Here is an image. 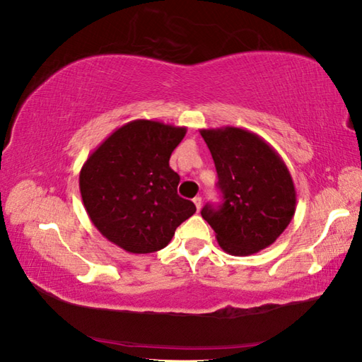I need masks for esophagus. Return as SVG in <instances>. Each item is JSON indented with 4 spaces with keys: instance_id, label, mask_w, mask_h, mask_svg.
Listing matches in <instances>:
<instances>
[{
    "instance_id": "esophagus-1",
    "label": "esophagus",
    "mask_w": 362,
    "mask_h": 362,
    "mask_svg": "<svg viewBox=\"0 0 362 362\" xmlns=\"http://www.w3.org/2000/svg\"><path fill=\"white\" fill-rule=\"evenodd\" d=\"M193 203H194V206H196V209H201V203H203V199L199 198V196H196V198H193Z\"/></svg>"
}]
</instances>
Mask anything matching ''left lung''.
I'll use <instances>...</instances> for the list:
<instances>
[{"label":"left lung","instance_id":"left-lung-1","mask_svg":"<svg viewBox=\"0 0 362 362\" xmlns=\"http://www.w3.org/2000/svg\"><path fill=\"white\" fill-rule=\"evenodd\" d=\"M218 175L223 204L201 216L230 255H252L278 240L296 214L297 192L283 158L243 127L201 129Z\"/></svg>","mask_w":362,"mask_h":362}]
</instances>
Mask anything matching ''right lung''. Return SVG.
Masks as SVG:
<instances>
[{"mask_svg": "<svg viewBox=\"0 0 362 362\" xmlns=\"http://www.w3.org/2000/svg\"><path fill=\"white\" fill-rule=\"evenodd\" d=\"M187 127L153 119L126 122L90 153L79 192L90 222L110 243L131 254L166 247L175 228L196 212L177 194L180 177L169 158Z\"/></svg>", "mask_w": 362, "mask_h": 362, "instance_id": "obj_1", "label": "right lung"}]
</instances>
